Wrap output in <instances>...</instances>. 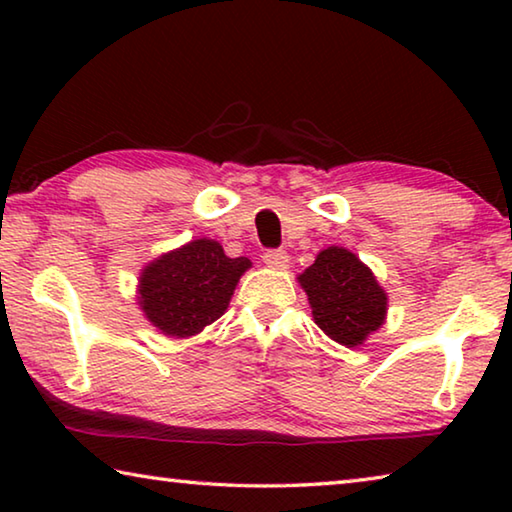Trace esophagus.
<instances>
[{"instance_id": "obj_1", "label": "esophagus", "mask_w": 512, "mask_h": 512, "mask_svg": "<svg viewBox=\"0 0 512 512\" xmlns=\"http://www.w3.org/2000/svg\"><path fill=\"white\" fill-rule=\"evenodd\" d=\"M264 264L271 268H287L289 266V253L287 250H266L264 253Z\"/></svg>"}]
</instances>
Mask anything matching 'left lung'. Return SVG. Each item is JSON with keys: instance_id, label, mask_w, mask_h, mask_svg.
<instances>
[{"instance_id": "8db88e82", "label": "left lung", "mask_w": 512, "mask_h": 512, "mask_svg": "<svg viewBox=\"0 0 512 512\" xmlns=\"http://www.w3.org/2000/svg\"><path fill=\"white\" fill-rule=\"evenodd\" d=\"M316 325L329 339L357 348L384 325L388 298L377 277L350 250L329 246L298 277Z\"/></svg>"}]
</instances>
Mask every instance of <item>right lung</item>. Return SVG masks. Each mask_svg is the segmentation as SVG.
Masks as SVG:
<instances>
[{"label": "right lung", "mask_w": 512, "mask_h": 512, "mask_svg": "<svg viewBox=\"0 0 512 512\" xmlns=\"http://www.w3.org/2000/svg\"><path fill=\"white\" fill-rule=\"evenodd\" d=\"M248 268V257H228L219 241L194 239L144 266L137 300L153 327L187 339L223 316Z\"/></svg>", "instance_id": "1"}]
</instances>
